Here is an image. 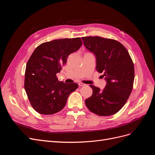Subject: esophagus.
<instances>
[{
    "mask_svg": "<svg viewBox=\"0 0 155 155\" xmlns=\"http://www.w3.org/2000/svg\"><path fill=\"white\" fill-rule=\"evenodd\" d=\"M78 85H79V86H85L86 84H85V83H81V82H79V83H78Z\"/></svg>",
    "mask_w": 155,
    "mask_h": 155,
    "instance_id": "1",
    "label": "esophagus"
}]
</instances>
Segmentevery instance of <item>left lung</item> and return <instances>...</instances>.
I'll list each match as a JSON object with an SVG mask.
<instances>
[{
  "instance_id": "left-lung-1",
  "label": "left lung",
  "mask_w": 155,
  "mask_h": 155,
  "mask_svg": "<svg viewBox=\"0 0 155 155\" xmlns=\"http://www.w3.org/2000/svg\"><path fill=\"white\" fill-rule=\"evenodd\" d=\"M87 49L95 54L96 70L104 73L107 85L103 91L91 85L92 95L85 100L87 107L101 116L117 113L133 90L134 68L125 46L114 39L98 36L81 37Z\"/></svg>"
}]
</instances>
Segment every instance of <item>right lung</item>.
<instances>
[{
  "mask_svg": "<svg viewBox=\"0 0 155 155\" xmlns=\"http://www.w3.org/2000/svg\"><path fill=\"white\" fill-rule=\"evenodd\" d=\"M82 45L80 37L55 39L39 45L26 64L25 89L31 107L41 114L61 110L77 83L58 81L56 74L66 64L68 56Z\"/></svg>",
  "mask_w": 155,
  "mask_h": 155,
  "instance_id": "1",
  "label": "right lung"
}]
</instances>
